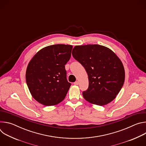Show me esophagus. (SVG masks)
<instances>
[{
    "label": "esophagus",
    "instance_id": "1",
    "mask_svg": "<svg viewBox=\"0 0 146 146\" xmlns=\"http://www.w3.org/2000/svg\"><path fill=\"white\" fill-rule=\"evenodd\" d=\"M78 84H79V83H78V81H77L74 82V85H78Z\"/></svg>",
    "mask_w": 146,
    "mask_h": 146
}]
</instances>
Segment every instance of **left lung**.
<instances>
[{
    "instance_id": "obj_1",
    "label": "left lung",
    "mask_w": 146,
    "mask_h": 146,
    "mask_svg": "<svg viewBox=\"0 0 146 146\" xmlns=\"http://www.w3.org/2000/svg\"><path fill=\"white\" fill-rule=\"evenodd\" d=\"M72 53L88 74L89 86L82 92L84 98L99 106L113 101L125 80L124 68L117 55L110 48L99 44L76 46Z\"/></svg>"
}]
</instances>
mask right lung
Here are the masks:
<instances>
[{
    "instance_id": "obj_1",
    "label": "right lung",
    "mask_w": 146,
    "mask_h": 146,
    "mask_svg": "<svg viewBox=\"0 0 146 146\" xmlns=\"http://www.w3.org/2000/svg\"><path fill=\"white\" fill-rule=\"evenodd\" d=\"M72 45L55 44L43 48L31 59L26 81L32 97L44 106H55L63 100L71 84L65 65L69 60Z\"/></svg>"
}]
</instances>
